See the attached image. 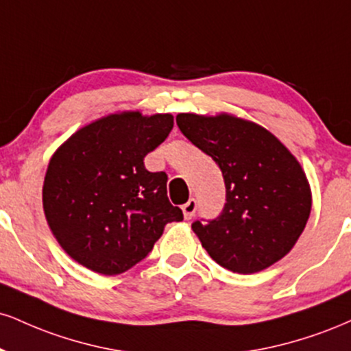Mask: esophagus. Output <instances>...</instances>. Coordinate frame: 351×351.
<instances>
[{
  "mask_svg": "<svg viewBox=\"0 0 351 351\" xmlns=\"http://www.w3.org/2000/svg\"><path fill=\"white\" fill-rule=\"evenodd\" d=\"M196 209H197V202L196 199H189L186 204L183 206V214H184V219H191L194 214H196Z\"/></svg>",
  "mask_w": 351,
  "mask_h": 351,
  "instance_id": "esophagus-1",
  "label": "esophagus"
}]
</instances>
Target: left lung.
<instances>
[{"label":"left lung","mask_w":351,"mask_h":351,"mask_svg":"<svg viewBox=\"0 0 351 351\" xmlns=\"http://www.w3.org/2000/svg\"><path fill=\"white\" fill-rule=\"evenodd\" d=\"M176 124L219 165L226 183L222 213L191 226L210 258L250 274L288 255L312 208L309 181L294 155L265 128L230 114H178Z\"/></svg>","instance_id":"obj_1"}]
</instances>
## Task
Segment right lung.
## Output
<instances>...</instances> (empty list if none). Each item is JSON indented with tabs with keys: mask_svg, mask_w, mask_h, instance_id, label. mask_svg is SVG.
Listing matches in <instances>:
<instances>
[{
	"mask_svg": "<svg viewBox=\"0 0 351 351\" xmlns=\"http://www.w3.org/2000/svg\"><path fill=\"white\" fill-rule=\"evenodd\" d=\"M173 129L171 114H109L58 147L45 173L42 202L50 230L75 261L119 274L152 252L183 213L167 196L168 176L143 158Z\"/></svg>",
	"mask_w": 351,
	"mask_h": 351,
	"instance_id": "1",
	"label": "right lung"
}]
</instances>
